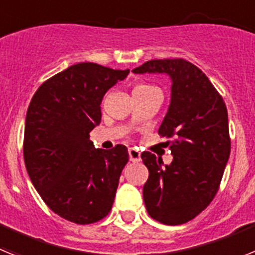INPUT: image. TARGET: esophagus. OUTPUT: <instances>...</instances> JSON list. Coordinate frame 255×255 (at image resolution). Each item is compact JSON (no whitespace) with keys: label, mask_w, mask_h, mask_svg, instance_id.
<instances>
[{"label":"esophagus","mask_w":255,"mask_h":255,"mask_svg":"<svg viewBox=\"0 0 255 255\" xmlns=\"http://www.w3.org/2000/svg\"><path fill=\"white\" fill-rule=\"evenodd\" d=\"M129 158L131 162H140V152L136 148H130L129 149Z\"/></svg>","instance_id":"34e87169"}]
</instances>
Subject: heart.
Masks as SVG:
<instances>
[{"mask_svg":"<svg viewBox=\"0 0 255 255\" xmlns=\"http://www.w3.org/2000/svg\"><path fill=\"white\" fill-rule=\"evenodd\" d=\"M149 88L153 87H150V85H139V87H136L135 89H149Z\"/></svg>","mask_w":255,"mask_h":255,"instance_id":"b5f03b06","label":"heart"}]
</instances>
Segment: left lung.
<instances>
[{
    "mask_svg": "<svg viewBox=\"0 0 255 255\" xmlns=\"http://www.w3.org/2000/svg\"><path fill=\"white\" fill-rule=\"evenodd\" d=\"M132 73L167 74L172 80L158 134L170 139L173 159L163 166L153 153H141L149 171L143 198L155 221L186 224L211 204L224 176L231 149L226 105L206 74L184 58L150 60Z\"/></svg>",
    "mask_w": 255,
    "mask_h": 255,
    "instance_id": "8db88e82",
    "label": "left lung"
}]
</instances>
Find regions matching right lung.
<instances>
[{
    "instance_id": "right-lung-1",
    "label": "right lung",
    "mask_w": 255,
    "mask_h": 255,
    "mask_svg": "<svg viewBox=\"0 0 255 255\" xmlns=\"http://www.w3.org/2000/svg\"><path fill=\"white\" fill-rule=\"evenodd\" d=\"M130 70L80 62L49 78L28 107L24 161L35 190L56 215L78 225L110 213L128 148L96 149L89 132L101 123V102Z\"/></svg>"
}]
</instances>
